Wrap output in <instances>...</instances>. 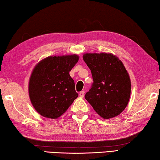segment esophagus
I'll list each match as a JSON object with an SVG mask.
<instances>
[{"label":"esophagus","mask_w":160,"mask_h":160,"mask_svg":"<svg viewBox=\"0 0 160 160\" xmlns=\"http://www.w3.org/2000/svg\"><path fill=\"white\" fill-rule=\"evenodd\" d=\"M84 93H85V92L84 91H81V92L79 93V96L81 98H83V96H84Z\"/></svg>","instance_id":"esophagus-1"}]
</instances>
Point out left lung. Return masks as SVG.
<instances>
[{
	"mask_svg": "<svg viewBox=\"0 0 160 160\" xmlns=\"http://www.w3.org/2000/svg\"><path fill=\"white\" fill-rule=\"evenodd\" d=\"M83 61L93 83L85 98L104 119L118 116L126 108L131 91L129 74L122 62L111 53H86Z\"/></svg>",
	"mask_w": 160,
	"mask_h": 160,
	"instance_id": "obj_1",
	"label": "left lung"
}]
</instances>
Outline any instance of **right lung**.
Returning <instances> with one entry per match:
<instances>
[{
    "instance_id": "1",
    "label": "right lung",
    "mask_w": 160,
    "mask_h": 160,
    "mask_svg": "<svg viewBox=\"0 0 160 160\" xmlns=\"http://www.w3.org/2000/svg\"><path fill=\"white\" fill-rule=\"evenodd\" d=\"M78 61L77 54L50 56L34 68L29 81V96L41 116L56 119L78 97L74 82L69 74Z\"/></svg>"
}]
</instances>
